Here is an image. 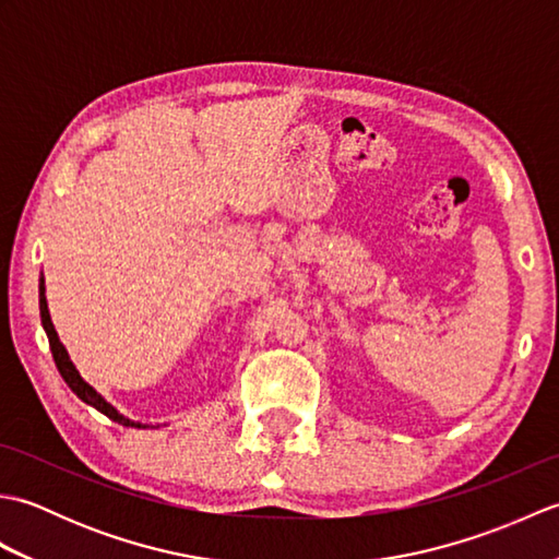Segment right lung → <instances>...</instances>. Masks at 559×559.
<instances>
[{"mask_svg":"<svg viewBox=\"0 0 559 559\" xmlns=\"http://www.w3.org/2000/svg\"><path fill=\"white\" fill-rule=\"evenodd\" d=\"M40 319H43L45 334H47V338H50V350H52V358H55L57 370H59V374H62L64 382L69 384V389L74 391V394H76L83 403H88V406H93L96 411H100L103 415H108L110 420L120 423V425H124V427H144L141 423H134V420L124 418L122 413H117V411L110 406V403L105 401V399L98 394L96 389H93L91 384L83 382L81 374L76 372L74 362L69 360V353H67V348L62 346V341H59L57 331H55V326H52L50 312H47V300H45V286H43V278H40Z\"/></svg>","mask_w":559,"mask_h":559,"instance_id":"right-lung-1","label":"right lung"}]
</instances>
